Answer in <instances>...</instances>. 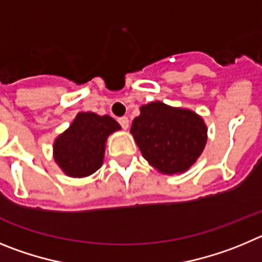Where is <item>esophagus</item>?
I'll list each match as a JSON object with an SVG mask.
<instances>
[{
  "mask_svg": "<svg viewBox=\"0 0 262 262\" xmlns=\"http://www.w3.org/2000/svg\"><path fill=\"white\" fill-rule=\"evenodd\" d=\"M119 124L124 129H128L129 128V120H128V117H126V116L119 117Z\"/></svg>",
  "mask_w": 262,
  "mask_h": 262,
  "instance_id": "esophagus-1",
  "label": "esophagus"
}]
</instances>
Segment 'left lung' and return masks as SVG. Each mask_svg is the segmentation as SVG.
Segmentation results:
<instances>
[{"instance_id":"obj_1","label":"left lung","mask_w":262,"mask_h":262,"mask_svg":"<svg viewBox=\"0 0 262 262\" xmlns=\"http://www.w3.org/2000/svg\"><path fill=\"white\" fill-rule=\"evenodd\" d=\"M132 124L137 146L154 168L166 175L185 172L204 151L207 128L190 110L151 102Z\"/></svg>"}]
</instances>
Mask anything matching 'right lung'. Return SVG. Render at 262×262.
Returning a JSON list of instances; mask_svg holds the SVG:
<instances>
[{"instance_id":"right-lung-1","label":"right lung","mask_w":262,"mask_h":262,"mask_svg":"<svg viewBox=\"0 0 262 262\" xmlns=\"http://www.w3.org/2000/svg\"><path fill=\"white\" fill-rule=\"evenodd\" d=\"M120 129L119 122L108 115L79 112L53 143L56 163L72 178L93 175L103 164L108 136Z\"/></svg>"}]
</instances>
